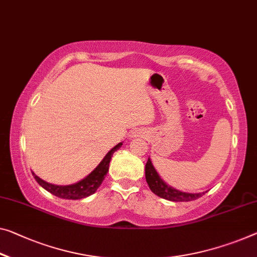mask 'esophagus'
Returning <instances> with one entry per match:
<instances>
[{
  "instance_id": "esophagus-1",
  "label": "esophagus",
  "mask_w": 257,
  "mask_h": 257,
  "mask_svg": "<svg viewBox=\"0 0 257 257\" xmlns=\"http://www.w3.org/2000/svg\"><path fill=\"white\" fill-rule=\"evenodd\" d=\"M146 136V131H144V130H137V131H133L131 133V138H142Z\"/></svg>"
}]
</instances>
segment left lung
Segmentation results:
<instances>
[{
  "label": "left lung",
  "instance_id": "obj_1",
  "mask_svg": "<svg viewBox=\"0 0 257 257\" xmlns=\"http://www.w3.org/2000/svg\"><path fill=\"white\" fill-rule=\"evenodd\" d=\"M146 180H147L149 188L152 189L154 194L162 197V199L173 201V202H188L199 199L206 192L202 193H187L181 192L175 187L170 186L165 181L161 178L156 169L154 168L152 160L148 157L147 163H146Z\"/></svg>",
  "mask_w": 257,
  "mask_h": 257
}]
</instances>
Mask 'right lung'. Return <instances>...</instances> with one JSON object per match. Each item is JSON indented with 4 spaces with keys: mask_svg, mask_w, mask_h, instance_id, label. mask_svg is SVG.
<instances>
[{
    "mask_svg": "<svg viewBox=\"0 0 257 257\" xmlns=\"http://www.w3.org/2000/svg\"><path fill=\"white\" fill-rule=\"evenodd\" d=\"M121 145H123V142H119V144L116 145L115 147L110 149V151L106 153V155L103 157V160L100 162V164H98L88 176H86L84 179H81L76 184L64 185V186H63V185H55L47 183V181L35 175L34 172H32V175L34 177V179L38 181V184L40 185L41 187H43L46 191H48L55 196H58L61 197V199L66 200L85 199V197L94 194V193L97 191V188L101 186L102 181H103L104 177L106 176V173H108L109 163L110 161H111L112 154L118 151V149L121 147Z\"/></svg>",
    "mask_w": 257,
    "mask_h": 257,
    "instance_id": "obj_1",
    "label": "right lung"
}]
</instances>
